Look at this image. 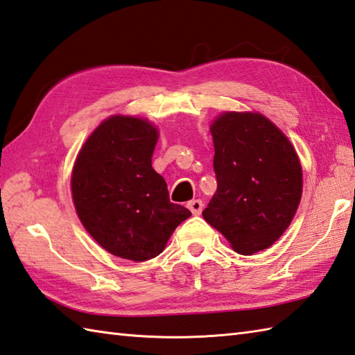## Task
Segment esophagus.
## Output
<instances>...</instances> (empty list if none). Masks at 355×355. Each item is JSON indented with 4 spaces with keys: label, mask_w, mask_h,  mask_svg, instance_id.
Instances as JSON below:
<instances>
[{
    "label": "esophagus",
    "mask_w": 355,
    "mask_h": 355,
    "mask_svg": "<svg viewBox=\"0 0 355 355\" xmlns=\"http://www.w3.org/2000/svg\"><path fill=\"white\" fill-rule=\"evenodd\" d=\"M187 207H189V211L193 215H200L201 211H203L205 205H203V201H201V200H192V201H189V203H187Z\"/></svg>",
    "instance_id": "34e87169"
}]
</instances>
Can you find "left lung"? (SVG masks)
Returning a JSON list of instances; mask_svg holds the SVG:
<instances>
[{
	"label": "left lung",
	"mask_w": 355,
	"mask_h": 355,
	"mask_svg": "<svg viewBox=\"0 0 355 355\" xmlns=\"http://www.w3.org/2000/svg\"><path fill=\"white\" fill-rule=\"evenodd\" d=\"M211 132L217 192L203 217L237 252L263 251L294 218L303 186L300 159L261 114L226 112Z\"/></svg>",
	"instance_id": "obj_1"
}]
</instances>
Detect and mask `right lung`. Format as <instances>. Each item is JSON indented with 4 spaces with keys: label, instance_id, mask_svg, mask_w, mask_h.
Instances as JSON below:
<instances>
[{
    "label": "right lung",
    "instance_id": "1",
    "mask_svg": "<svg viewBox=\"0 0 355 355\" xmlns=\"http://www.w3.org/2000/svg\"><path fill=\"white\" fill-rule=\"evenodd\" d=\"M158 140L149 121L115 115L83 146L72 172L75 209L107 252L146 261L163 252L175 227L191 217L169 200L164 178L152 169Z\"/></svg>",
    "mask_w": 355,
    "mask_h": 355
}]
</instances>
